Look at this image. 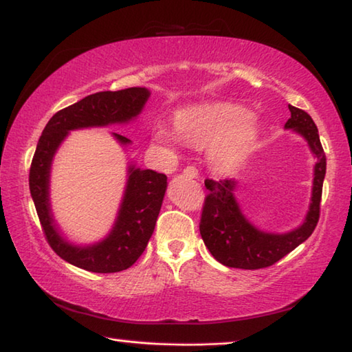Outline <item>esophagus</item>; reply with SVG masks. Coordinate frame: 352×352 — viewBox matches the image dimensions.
<instances>
[{
    "instance_id": "esophagus-1",
    "label": "esophagus",
    "mask_w": 352,
    "mask_h": 352,
    "mask_svg": "<svg viewBox=\"0 0 352 352\" xmlns=\"http://www.w3.org/2000/svg\"><path fill=\"white\" fill-rule=\"evenodd\" d=\"M183 174L188 178H197L198 177V170L194 168V166H186L183 170Z\"/></svg>"
}]
</instances>
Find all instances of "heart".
Wrapping results in <instances>:
<instances>
[{"label": "heart", "instance_id": "b5f03b06", "mask_svg": "<svg viewBox=\"0 0 352 352\" xmlns=\"http://www.w3.org/2000/svg\"><path fill=\"white\" fill-rule=\"evenodd\" d=\"M263 129V123L241 106H189L174 113V131L154 127L152 144L170 160L178 157V140L197 149L208 148L212 169L219 174H234L257 149Z\"/></svg>", "mask_w": 352, "mask_h": 352}]
</instances>
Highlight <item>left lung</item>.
<instances>
[{
	"instance_id": "1",
	"label": "left lung",
	"mask_w": 352,
	"mask_h": 352,
	"mask_svg": "<svg viewBox=\"0 0 352 352\" xmlns=\"http://www.w3.org/2000/svg\"><path fill=\"white\" fill-rule=\"evenodd\" d=\"M289 112L291 118L286 121L285 129L302 137L316 160L308 210L297 228L286 232H270L255 226L243 212L235 197L240 189V182H204L209 194L204 201L200 234L214 258L228 267L260 270L271 266L308 240L317 226L323 180L327 174V157L317 126L309 115L294 106H289Z\"/></svg>"
}]
</instances>
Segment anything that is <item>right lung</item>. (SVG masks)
Wrapping results in <instances>:
<instances>
[{
  "instance_id": "1",
  "label": "right lung",
  "mask_w": 352,
  "mask_h": 352,
  "mask_svg": "<svg viewBox=\"0 0 352 352\" xmlns=\"http://www.w3.org/2000/svg\"><path fill=\"white\" fill-rule=\"evenodd\" d=\"M151 91L129 87L117 92H97L56 112L44 127L30 166L29 188L38 219L49 245L67 263L81 270L109 274L131 267L148 246L155 229L160 209L168 189V177L127 162L124 192L111 231L94 243L70 241L54 215L50 203V172L54 158L72 131L129 124L148 103ZM121 148L132 144L129 138L111 132Z\"/></svg>"
}]
</instances>
